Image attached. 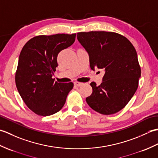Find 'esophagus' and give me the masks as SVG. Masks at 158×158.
Listing matches in <instances>:
<instances>
[{"label":"esophagus","mask_w":158,"mask_h":158,"mask_svg":"<svg viewBox=\"0 0 158 158\" xmlns=\"http://www.w3.org/2000/svg\"><path fill=\"white\" fill-rule=\"evenodd\" d=\"M74 84H75V85H76V86L79 87V86H81V85H83V83L78 82V81H75V82H74Z\"/></svg>","instance_id":"esophagus-1"}]
</instances>
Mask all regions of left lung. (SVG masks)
<instances>
[{
  "label": "left lung",
  "instance_id": "left-lung-1",
  "mask_svg": "<svg viewBox=\"0 0 158 158\" xmlns=\"http://www.w3.org/2000/svg\"><path fill=\"white\" fill-rule=\"evenodd\" d=\"M77 39L88 53L91 69L105 71L101 84L90 83L93 91L87 103L103 115L119 112L138 88L141 70L135 48L125 36L112 32H78Z\"/></svg>",
  "mask_w": 158,
  "mask_h": 158
}]
</instances>
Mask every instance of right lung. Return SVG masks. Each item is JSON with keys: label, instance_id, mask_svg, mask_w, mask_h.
Instances as JSON below:
<instances>
[{"label": "right lung", "instance_id": "obj_1", "mask_svg": "<svg viewBox=\"0 0 158 158\" xmlns=\"http://www.w3.org/2000/svg\"><path fill=\"white\" fill-rule=\"evenodd\" d=\"M76 34L41 35L26 43L20 53L15 84L28 108L41 116L53 115L63 107L73 83L52 78L60 52L75 42Z\"/></svg>", "mask_w": 158, "mask_h": 158}]
</instances>
